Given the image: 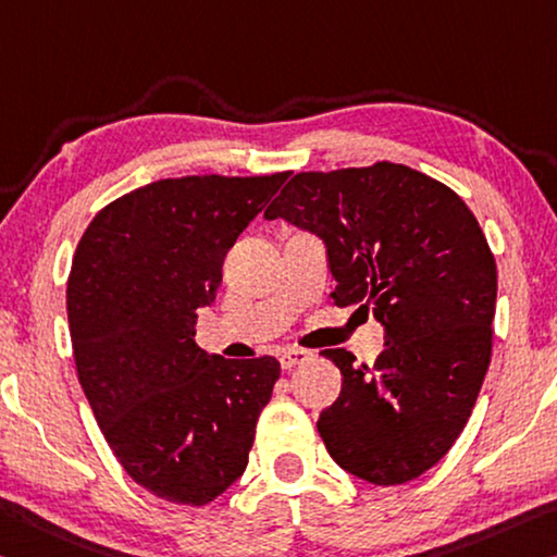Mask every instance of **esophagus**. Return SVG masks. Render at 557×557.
Segmentation results:
<instances>
[{"instance_id": "obj_1", "label": "esophagus", "mask_w": 557, "mask_h": 557, "mask_svg": "<svg viewBox=\"0 0 557 557\" xmlns=\"http://www.w3.org/2000/svg\"><path fill=\"white\" fill-rule=\"evenodd\" d=\"M310 351H305V349H287V351H282V357H280V364H282V369H295L297 364H305V361H310Z\"/></svg>"}]
</instances>
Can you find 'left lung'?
I'll return each instance as SVG.
<instances>
[{"mask_svg": "<svg viewBox=\"0 0 557 557\" xmlns=\"http://www.w3.org/2000/svg\"><path fill=\"white\" fill-rule=\"evenodd\" d=\"M264 218L326 247L337 307L384 326L374 367L324 349L342 372L317 431L344 471L374 485L419 479L469 421L491 364L496 260L469 206L401 163L297 173Z\"/></svg>", "mask_w": 557, "mask_h": 557, "instance_id": "left-lung-1", "label": "left lung"}]
</instances>
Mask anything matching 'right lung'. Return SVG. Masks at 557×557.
I'll list each match as a JSON object with an SVG mask.
<instances>
[{
  "label": "right lung",
  "instance_id": "obj_1",
  "mask_svg": "<svg viewBox=\"0 0 557 557\" xmlns=\"http://www.w3.org/2000/svg\"><path fill=\"white\" fill-rule=\"evenodd\" d=\"M287 175L156 181L78 240L66 285L78 382L113 456L158 498L206 506L245 471L280 361L223 359L193 337L227 250Z\"/></svg>",
  "mask_w": 557,
  "mask_h": 557
}]
</instances>
